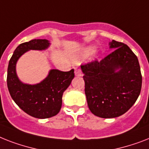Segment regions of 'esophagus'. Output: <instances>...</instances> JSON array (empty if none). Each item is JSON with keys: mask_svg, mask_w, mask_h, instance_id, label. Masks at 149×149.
Instances as JSON below:
<instances>
[{"mask_svg": "<svg viewBox=\"0 0 149 149\" xmlns=\"http://www.w3.org/2000/svg\"><path fill=\"white\" fill-rule=\"evenodd\" d=\"M82 75H83V73H82V71H81L80 69H75V76L76 77H82Z\"/></svg>", "mask_w": 149, "mask_h": 149, "instance_id": "obj_1", "label": "esophagus"}]
</instances>
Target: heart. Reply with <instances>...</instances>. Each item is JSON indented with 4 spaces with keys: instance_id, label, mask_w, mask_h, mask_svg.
Listing matches in <instances>:
<instances>
[{
    "instance_id": "1",
    "label": "heart",
    "mask_w": 149,
    "mask_h": 149,
    "mask_svg": "<svg viewBox=\"0 0 149 149\" xmlns=\"http://www.w3.org/2000/svg\"><path fill=\"white\" fill-rule=\"evenodd\" d=\"M94 51H95V47L94 46H89V47H85L80 52V54L79 55V57L81 58V59H85V58L88 57L89 56L91 55L92 54H93Z\"/></svg>"
}]
</instances>
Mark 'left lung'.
Here are the masks:
<instances>
[{
	"instance_id": "obj_1",
	"label": "left lung",
	"mask_w": 149,
	"mask_h": 149,
	"mask_svg": "<svg viewBox=\"0 0 149 149\" xmlns=\"http://www.w3.org/2000/svg\"><path fill=\"white\" fill-rule=\"evenodd\" d=\"M109 48L115 50L101 61L81 66L89 110L104 118L125 113L137 100L142 83L139 63L132 49L116 40Z\"/></svg>"
}]
</instances>
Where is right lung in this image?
<instances>
[{
  "mask_svg": "<svg viewBox=\"0 0 149 149\" xmlns=\"http://www.w3.org/2000/svg\"><path fill=\"white\" fill-rule=\"evenodd\" d=\"M50 45L47 40L34 39L18 46L9 61L7 83L10 96L26 114L37 118H47L59 113L64 91L74 78V70L63 72L50 70L43 80L26 84L20 80L16 72L19 58L29 50H45Z\"/></svg>",
  "mask_w": 149,
  "mask_h": 149,
  "instance_id": "right-lung-1",
  "label": "right lung"
}]
</instances>
